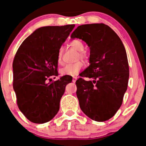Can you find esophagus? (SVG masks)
<instances>
[{
  "instance_id": "34e87169",
  "label": "esophagus",
  "mask_w": 146,
  "mask_h": 146,
  "mask_svg": "<svg viewBox=\"0 0 146 146\" xmlns=\"http://www.w3.org/2000/svg\"><path fill=\"white\" fill-rule=\"evenodd\" d=\"M77 79H78V78H77L76 77H73V82H74V83H75V82H76Z\"/></svg>"
}]
</instances>
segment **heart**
Returning <instances> with one entry per match:
<instances>
[{"label": "heart", "mask_w": 146, "mask_h": 146, "mask_svg": "<svg viewBox=\"0 0 146 146\" xmlns=\"http://www.w3.org/2000/svg\"><path fill=\"white\" fill-rule=\"evenodd\" d=\"M70 45L72 47L75 49L77 51H78L79 55L78 59H82V60H85L86 59L87 56L83 52L84 50V45L82 41L80 40L75 39L71 41L70 43ZM57 62L58 64L60 65H62L63 64L62 62V49L60 48L58 50V56H57ZM82 67H83V64L81 62H78L75 64H68L64 66V68H62L60 70V73L62 75H71V76H74L76 75L78 73L81 71Z\"/></svg>", "instance_id": "b5f03b06"}]
</instances>
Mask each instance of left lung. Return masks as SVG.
I'll use <instances>...</instances> for the list:
<instances>
[{
  "label": "left lung",
  "mask_w": 146,
  "mask_h": 146,
  "mask_svg": "<svg viewBox=\"0 0 146 146\" xmlns=\"http://www.w3.org/2000/svg\"><path fill=\"white\" fill-rule=\"evenodd\" d=\"M71 38H80L90 47V65L76 81L82 111L97 122L115 115L127 90L129 67L125 47L117 35L104 24L79 26Z\"/></svg>",
  "instance_id": "1"
}]
</instances>
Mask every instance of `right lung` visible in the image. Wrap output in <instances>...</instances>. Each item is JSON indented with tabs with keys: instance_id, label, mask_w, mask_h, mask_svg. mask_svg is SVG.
Here are the masks:
<instances>
[{
	"instance_id": "obj_1",
	"label": "right lung",
	"mask_w": 146,
	"mask_h": 146,
	"mask_svg": "<svg viewBox=\"0 0 146 146\" xmlns=\"http://www.w3.org/2000/svg\"><path fill=\"white\" fill-rule=\"evenodd\" d=\"M74 24L38 28L22 42L13 62V87L18 108L31 122L43 124L57 114L69 75H58L57 56Z\"/></svg>"
}]
</instances>
